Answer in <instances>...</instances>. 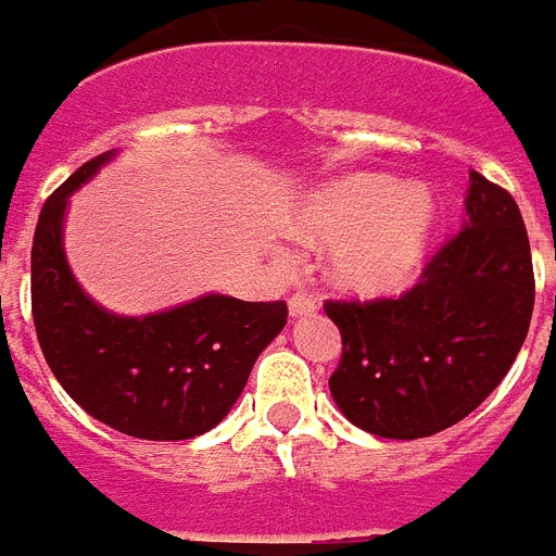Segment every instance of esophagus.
<instances>
[{
  "instance_id": "34e87169",
  "label": "esophagus",
  "mask_w": 556,
  "mask_h": 556,
  "mask_svg": "<svg viewBox=\"0 0 556 556\" xmlns=\"http://www.w3.org/2000/svg\"><path fill=\"white\" fill-rule=\"evenodd\" d=\"M287 306H289V314H292V317H306V314L317 312V298H312V294H306V292H298L289 298Z\"/></svg>"
}]
</instances>
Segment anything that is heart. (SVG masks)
I'll list each match as a JSON object with an SVG mask.
<instances>
[{"mask_svg":"<svg viewBox=\"0 0 556 556\" xmlns=\"http://www.w3.org/2000/svg\"><path fill=\"white\" fill-rule=\"evenodd\" d=\"M437 228L434 198L390 175H351L308 194L292 217L301 239L331 244L328 275L358 298H392L415 283Z\"/></svg>","mask_w":556,"mask_h":556,"instance_id":"1","label":"heart"}]
</instances>
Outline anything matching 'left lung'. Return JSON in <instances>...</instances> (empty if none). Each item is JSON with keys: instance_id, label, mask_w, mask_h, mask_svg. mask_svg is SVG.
Segmentation results:
<instances>
[{"instance_id": "1", "label": "left lung", "mask_w": 556, "mask_h": 556, "mask_svg": "<svg viewBox=\"0 0 556 556\" xmlns=\"http://www.w3.org/2000/svg\"><path fill=\"white\" fill-rule=\"evenodd\" d=\"M534 308L529 236L509 191L470 172L462 230L397 301H328L342 358L339 412L387 440L459 424L501 384Z\"/></svg>"}]
</instances>
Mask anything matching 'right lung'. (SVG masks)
Instances as JSON below:
<instances>
[{"mask_svg":"<svg viewBox=\"0 0 556 556\" xmlns=\"http://www.w3.org/2000/svg\"><path fill=\"white\" fill-rule=\"evenodd\" d=\"M108 150L43 203L33 236V320L49 370L100 424L139 440H191L239 401L287 303L200 294L144 317L113 314L83 292L63 250L68 198L113 161Z\"/></svg>","mask_w":556,"mask_h":556,"instance_id":"add662e5","label":"right lung"}]
</instances>
